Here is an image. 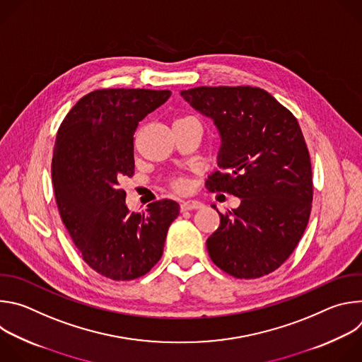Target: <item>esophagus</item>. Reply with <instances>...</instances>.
Masks as SVG:
<instances>
[{"mask_svg":"<svg viewBox=\"0 0 362 362\" xmlns=\"http://www.w3.org/2000/svg\"><path fill=\"white\" fill-rule=\"evenodd\" d=\"M202 206L203 204L200 202H197V200H186V202H182L180 209L182 211H193V209H200Z\"/></svg>","mask_w":362,"mask_h":362,"instance_id":"obj_1","label":"esophagus"}]
</instances>
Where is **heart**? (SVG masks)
<instances>
[{
    "label": "heart",
    "instance_id": "obj_1",
    "mask_svg": "<svg viewBox=\"0 0 362 362\" xmlns=\"http://www.w3.org/2000/svg\"><path fill=\"white\" fill-rule=\"evenodd\" d=\"M169 185L177 193H185L187 190V187H189V183H187V180L185 177H172Z\"/></svg>",
    "mask_w": 362,
    "mask_h": 362
}]
</instances>
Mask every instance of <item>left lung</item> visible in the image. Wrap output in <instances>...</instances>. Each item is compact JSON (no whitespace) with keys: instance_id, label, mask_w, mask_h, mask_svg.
Instances as JSON below:
<instances>
[{"instance_id":"left-lung-1","label":"left lung","mask_w":362,"mask_h":362,"mask_svg":"<svg viewBox=\"0 0 362 362\" xmlns=\"http://www.w3.org/2000/svg\"><path fill=\"white\" fill-rule=\"evenodd\" d=\"M180 94L221 133V170L206 187L240 197L238 209L219 214L221 226L206 240L211 259L239 279L274 272L311 215L313 169L298 120L259 87H194Z\"/></svg>"}]
</instances>
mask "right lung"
<instances>
[{
  "label": "right lung",
  "mask_w": 362,
  "mask_h": 362,
  "mask_svg": "<svg viewBox=\"0 0 362 362\" xmlns=\"http://www.w3.org/2000/svg\"><path fill=\"white\" fill-rule=\"evenodd\" d=\"M169 90L103 88L81 97L59 127L51 176L62 221L83 261L113 281L159 262L179 203L163 199L132 214L120 180L134 173L133 136Z\"/></svg>",
  "instance_id": "1"
}]
</instances>
